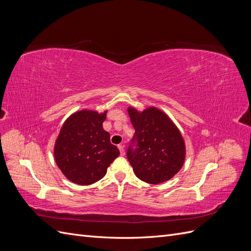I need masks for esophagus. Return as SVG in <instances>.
<instances>
[{
    "label": "esophagus",
    "instance_id": "34e87169",
    "mask_svg": "<svg viewBox=\"0 0 251 251\" xmlns=\"http://www.w3.org/2000/svg\"><path fill=\"white\" fill-rule=\"evenodd\" d=\"M118 149H119V151H120V155L124 156V155L126 154V153H125V146H124V144H119Z\"/></svg>",
    "mask_w": 251,
    "mask_h": 251
}]
</instances>
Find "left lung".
<instances>
[{
	"label": "left lung",
	"mask_w": 251,
	"mask_h": 251,
	"mask_svg": "<svg viewBox=\"0 0 251 251\" xmlns=\"http://www.w3.org/2000/svg\"><path fill=\"white\" fill-rule=\"evenodd\" d=\"M135 128L127 160L136 176L151 184L172 179L185 160V142L173 120L160 109L149 107L142 112L127 109Z\"/></svg>",
	"instance_id": "1"
}]
</instances>
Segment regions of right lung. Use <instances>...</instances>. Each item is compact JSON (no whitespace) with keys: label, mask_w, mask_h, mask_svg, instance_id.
Masks as SVG:
<instances>
[{"label":"right lung","mask_w":251,"mask_h":251,"mask_svg":"<svg viewBox=\"0 0 251 251\" xmlns=\"http://www.w3.org/2000/svg\"><path fill=\"white\" fill-rule=\"evenodd\" d=\"M107 112L80 110L66 119L54 144V159L65 177L78 185H90L107 174L119 150L110 141L102 123Z\"/></svg>","instance_id":"1"}]
</instances>
